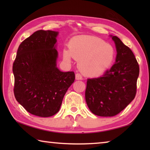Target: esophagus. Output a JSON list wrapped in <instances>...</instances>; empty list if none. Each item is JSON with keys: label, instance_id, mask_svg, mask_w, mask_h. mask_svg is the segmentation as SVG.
Here are the masks:
<instances>
[{"label": "esophagus", "instance_id": "34e87169", "mask_svg": "<svg viewBox=\"0 0 150 150\" xmlns=\"http://www.w3.org/2000/svg\"><path fill=\"white\" fill-rule=\"evenodd\" d=\"M75 79L76 80H82V76H81L79 73H76L75 75Z\"/></svg>", "mask_w": 150, "mask_h": 150}]
</instances>
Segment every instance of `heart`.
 Segmentation results:
<instances>
[{
  "label": "heart",
  "instance_id": "heart-1",
  "mask_svg": "<svg viewBox=\"0 0 150 150\" xmlns=\"http://www.w3.org/2000/svg\"><path fill=\"white\" fill-rule=\"evenodd\" d=\"M69 50H63V58L70 62L73 57L79 61V69L86 77H97L110 67L115 57L110 45L98 38L79 36L71 40Z\"/></svg>",
  "mask_w": 150,
  "mask_h": 150
}]
</instances>
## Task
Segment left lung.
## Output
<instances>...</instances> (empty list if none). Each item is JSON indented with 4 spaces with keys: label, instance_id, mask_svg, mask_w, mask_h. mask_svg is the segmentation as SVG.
<instances>
[{
    "label": "left lung",
    "instance_id": "obj_1",
    "mask_svg": "<svg viewBox=\"0 0 150 150\" xmlns=\"http://www.w3.org/2000/svg\"><path fill=\"white\" fill-rule=\"evenodd\" d=\"M116 62L110 69L98 78L88 79L86 103L94 115L114 116L123 110L135 98L139 67L132 50L117 36Z\"/></svg>",
    "mask_w": 150,
    "mask_h": 150
}]
</instances>
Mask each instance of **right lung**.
Masks as SVG:
<instances>
[{"instance_id": "obj_1", "label": "right lung", "mask_w": 150, "mask_h": 150, "mask_svg": "<svg viewBox=\"0 0 150 150\" xmlns=\"http://www.w3.org/2000/svg\"><path fill=\"white\" fill-rule=\"evenodd\" d=\"M57 32L38 30L17 51L12 71L16 100L32 115L50 117L59 110L65 94L75 76L57 67Z\"/></svg>"}]
</instances>
